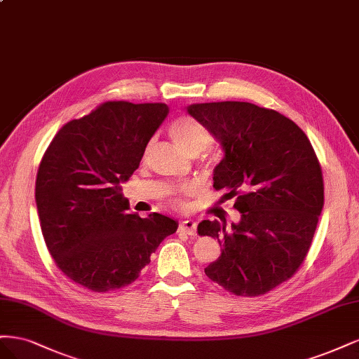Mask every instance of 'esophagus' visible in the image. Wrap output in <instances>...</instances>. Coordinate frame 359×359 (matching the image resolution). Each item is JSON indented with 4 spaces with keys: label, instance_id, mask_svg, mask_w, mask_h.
Returning <instances> with one entry per match:
<instances>
[{
    "label": "esophagus",
    "instance_id": "esophagus-1",
    "mask_svg": "<svg viewBox=\"0 0 359 359\" xmlns=\"http://www.w3.org/2000/svg\"><path fill=\"white\" fill-rule=\"evenodd\" d=\"M179 231H180V233L188 234V236H195V233H196V222L191 221V219H187V221H182L179 224Z\"/></svg>",
    "mask_w": 359,
    "mask_h": 359
}]
</instances>
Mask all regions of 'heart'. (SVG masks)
Listing matches in <instances>:
<instances>
[{"mask_svg":"<svg viewBox=\"0 0 359 359\" xmlns=\"http://www.w3.org/2000/svg\"><path fill=\"white\" fill-rule=\"evenodd\" d=\"M170 135L175 143L183 150L184 154L192 155L195 152H203L212 144V135L207 131L205 126L200 123L195 118L184 114V116L176 118L170 123ZM191 192V188H182L172 195L171 203L177 207H187L184 196Z\"/></svg>","mask_w":359,"mask_h":359,"instance_id":"b5f03b06","label":"heart"}]
</instances>
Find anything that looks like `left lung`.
<instances>
[{"mask_svg": "<svg viewBox=\"0 0 359 359\" xmlns=\"http://www.w3.org/2000/svg\"><path fill=\"white\" fill-rule=\"evenodd\" d=\"M191 116L222 146L213 188L234 198L240 222L203 221L200 236L222 245L207 277L237 297H258L304 262L323 207V177L304 131L279 111L250 102L192 104Z\"/></svg>", "mask_w": 359, "mask_h": 359, "instance_id": "8db88e82", "label": "left lung"}]
</instances>
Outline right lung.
Instances as JSON below:
<instances>
[{"label":"right lung","instance_id":"add662e5","mask_svg":"<svg viewBox=\"0 0 359 359\" xmlns=\"http://www.w3.org/2000/svg\"><path fill=\"white\" fill-rule=\"evenodd\" d=\"M167 113L163 102L106 101L67 122L41 158L36 203L46 246L56 267L92 292L131 285L176 233L168 216L126 213L121 187Z\"/></svg>","mask_w":359,"mask_h":359}]
</instances>
